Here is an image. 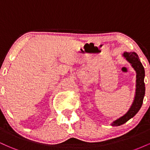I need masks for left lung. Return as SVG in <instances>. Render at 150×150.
I'll return each mask as SVG.
<instances>
[{"label":"left lung","instance_id":"8db88e82","mask_svg":"<svg viewBox=\"0 0 150 150\" xmlns=\"http://www.w3.org/2000/svg\"><path fill=\"white\" fill-rule=\"evenodd\" d=\"M125 59L131 64L137 73L136 75V92L135 99L128 111L120 118L111 123L112 126H119L124 124L128 120L132 118L139 111L142 106L144 94H145V85H144V69L139 59L138 56L135 52H124L123 54Z\"/></svg>","mask_w":150,"mask_h":150}]
</instances>
